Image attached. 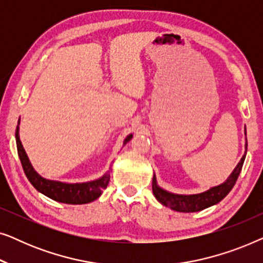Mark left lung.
<instances>
[{
	"label": "left lung",
	"mask_w": 263,
	"mask_h": 263,
	"mask_svg": "<svg viewBox=\"0 0 263 263\" xmlns=\"http://www.w3.org/2000/svg\"><path fill=\"white\" fill-rule=\"evenodd\" d=\"M244 134L247 136V129L244 128ZM248 149V140L246 139V152H244L242 159L237 164V166L233 168L231 175L229 176L228 179L221 184L212 186L206 192L199 193V194H190V195H184V194H175L171 192H167L158 185L156 175H153L152 179V190L156 199L163 203L164 206L171 208L172 211L176 212H183V213H193V212H200L206 208L214 206L218 202L224 199L228 194L231 192V189L235 185V183L238 178L242 170L243 163L246 160Z\"/></svg>",
	"instance_id": "obj_1"
}]
</instances>
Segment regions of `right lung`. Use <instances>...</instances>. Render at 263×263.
Instances as JSON below:
<instances>
[{
  "instance_id": "1",
  "label": "right lung",
  "mask_w": 263,
  "mask_h": 263,
  "mask_svg": "<svg viewBox=\"0 0 263 263\" xmlns=\"http://www.w3.org/2000/svg\"><path fill=\"white\" fill-rule=\"evenodd\" d=\"M19 124L20 118L17 122L15 132L16 148L19 154L21 165L25 171V175L31 182V184L38 190L39 193L44 194L45 196L57 201V202L68 203V204H84L89 203L98 199L102 195L103 190L106 188L110 181V171L104 174L102 177L95 179V181L82 182V183H67L61 181H53V179L44 178L38 174L32 166L30 159H28L26 151H25L23 143L20 141L19 136ZM133 138V134H129L124 139L123 146L129 142Z\"/></svg>"
}]
</instances>
